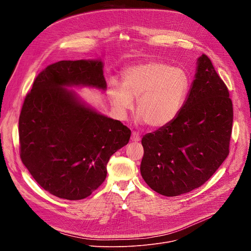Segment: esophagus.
<instances>
[{"instance_id": "1", "label": "esophagus", "mask_w": 251, "mask_h": 251, "mask_svg": "<svg viewBox=\"0 0 251 251\" xmlns=\"http://www.w3.org/2000/svg\"><path fill=\"white\" fill-rule=\"evenodd\" d=\"M140 140H141V137H140L137 133L133 132L132 135H131V141H132V142H139Z\"/></svg>"}]
</instances>
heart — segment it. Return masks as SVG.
<instances>
[{"mask_svg": "<svg viewBox=\"0 0 251 251\" xmlns=\"http://www.w3.org/2000/svg\"><path fill=\"white\" fill-rule=\"evenodd\" d=\"M190 79L185 70L159 61L127 67L122 82L111 81L107 90L111 106L120 119H125L137 99V119L160 129L172 123L182 110Z\"/></svg>", "mask_w": 251, "mask_h": 251, "instance_id": "1", "label": "heart"}]
</instances>
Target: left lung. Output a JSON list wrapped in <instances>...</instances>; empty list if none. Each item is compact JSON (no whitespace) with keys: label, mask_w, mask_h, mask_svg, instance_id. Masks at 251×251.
I'll use <instances>...</instances> for the list:
<instances>
[{"label":"left lung","mask_w":251,"mask_h":251,"mask_svg":"<svg viewBox=\"0 0 251 251\" xmlns=\"http://www.w3.org/2000/svg\"><path fill=\"white\" fill-rule=\"evenodd\" d=\"M232 120L227 87L210 59L201 54L176 118L142 138V177L152 190L166 197L200 188L228 155Z\"/></svg>","instance_id":"left-lung-1"}]
</instances>
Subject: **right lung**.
Masks as SVG:
<instances>
[{"label": "right lung", "mask_w": 251, "mask_h": 251, "mask_svg": "<svg viewBox=\"0 0 251 251\" xmlns=\"http://www.w3.org/2000/svg\"><path fill=\"white\" fill-rule=\"evenodd\" d=\"M101 58L61 60L35 78L19 120L21 159L43 189L64 200L90 196L106 178L110 157L131 131L70 88L106 91Z\"/></svg>", "instance_id": "1"}]
</instances>
